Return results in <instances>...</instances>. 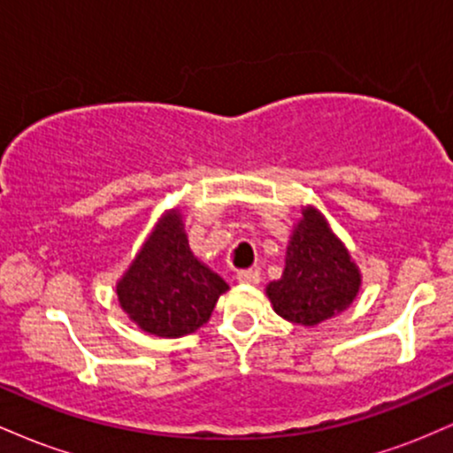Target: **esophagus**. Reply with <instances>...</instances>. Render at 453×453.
Listing matches in <instances>:
<instances>
[{
	"instance_id": "obj_1",
	"label": "esophagus",
	"mask_w": 453,
	"mask_h": 453,
	"mask_svg": "<svg viewBox=\"0 0 453 453\" xmlns=\"http://www.w3.org/2000/svg\"><path fill=\"white\" fill-rule=\"evenodd\" d=\"M236 279L241 280V283L257 285V283H259V273H257L256 268H244V270H238Z\"/></svg>"
}]
</instances>
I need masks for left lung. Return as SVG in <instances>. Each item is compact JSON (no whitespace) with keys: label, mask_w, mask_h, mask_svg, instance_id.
<instances>
[{"label":"left lung","mask_w":453,"mask_h":453,"mask_svg":"<svg viewBox=\"0 0 453 453\" xmlns=\"http://www.w3.org/2000/svg\"><path fill=\"white\" fill-rule=\"evenodd\" d=\"M360 289V273L324 217L306 209L285 256L283 277L266 288L274 311L300 326L341 313Z\"/></svg>","instance_id":"left-lung-1"}]
</instances>
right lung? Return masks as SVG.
Here are the masks:
<instances>
[{
  "label": "right lung",
  "mask_w": 453,
  "mask_h": 453,
  "mask_svg": "<svg viewBox=\"0 0 453 453\" xmlns=\"http://www.w3.org/2000/svg\"><path fill=\"white\" fill-rule=\"evenodd\" d=\"M227 283L191 253L176 211L161 217L117 296L123 311L144 332L164 339L191 334L209 321Z\"/></svg>",
  "instance_id": "add662e5"
}]
</instances>
